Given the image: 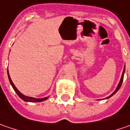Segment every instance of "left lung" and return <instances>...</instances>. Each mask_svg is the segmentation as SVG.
Returning <instances> with one entry per match:
<instances>
[{
	"instance_id": "8db88e82",
	"label": "left lung",
	"mask_w": 130,
	"mask_h": 130,
	"mask_svg": "<svg viewBox=\"0 0 130 130\" xmlns=\"http://www.w3.org/2000/svg\"><path fill=\"white\" fill-rule=\"evenodd\" d=\"M124 72H125V65H124V70H123V72H122V75H121V79H120V82H119V84H118V86H117V87H116V90L113 92V93L111 94L110 95H109L108 97H107L105 99H108L110 98V97H112L114 94H116L117 92H118V90L120 89V87H121V84H122V82H123V79H124Z\"/></svg>"
}]
</instances>
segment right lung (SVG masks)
Returning a JSON list of instances; mask_svg holds the SVG:
<instances>
[{
    "instance_id": "obj_1",
    "label": "right lung",
    "mask_w": 130,
    "mask_h": 130,
    "mask_svg": "<svg viewBox=\"0 0 130 130\" xmlns=\"http://www.w3.org/2000/svg\"><path fill=\"white\" fill-rule=\"evenodd\" d=\"M7 73H8V77H9V82H10L11 87H13V89H14V91L16 92V93L18 94V96H19L22 100H23L24 101H25V102H31V103H36V102H42V101H44V100H46L48 99V97H46V98H32V97L25 96V94H22L20 91L17 89V87H15V85L14 84V83L11 81V77H10V75H9V70H7Z\"/></svg>"
}]
</instances>
